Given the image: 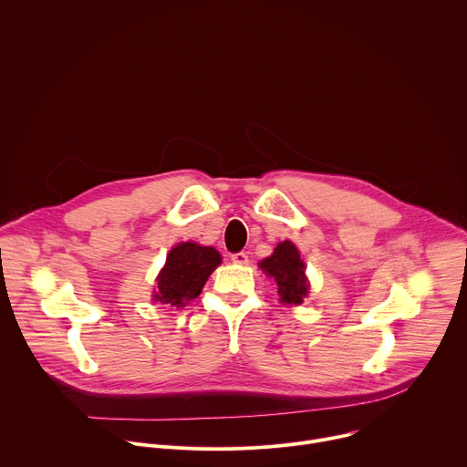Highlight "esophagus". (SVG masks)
I'll return each mask as SVG.
<instances>
[{
	"label": "esophagus",
	"mask_w": 467,
	"mask_h": 467,
	"mask_svg": "<svg viewBox=\"0 0 467 467\" xmlns=\"http://www.w3.org/2000/svg\"><path fill=\"white\" fill-rule=\"evenodd\" d=\"M231 260L236 262V264H245V262H247V253H244V251L233 253V254H231Z\"/></svg>",
	"instance_id": "esophagus-1"
}]
</instances>
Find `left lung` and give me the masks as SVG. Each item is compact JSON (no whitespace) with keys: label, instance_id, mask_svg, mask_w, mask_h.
<instances>
[{"label":"left lung","instance_id":"left-lung-1","mask_svg":"<svg viewBox=\"0 0 467 467\" xmlns=\"http://www.w3.org/2000/svg\"><path fill=\"white\" fill-rule=\"evenodd\" d=\"M260 268L265 275H270L274 286H277L283 303H303V297L308 294V283L305 277V264L292 242H281L272 256L260 262Z\"/></svg>","mask_w":467,"mask_h":467}]
</instances>
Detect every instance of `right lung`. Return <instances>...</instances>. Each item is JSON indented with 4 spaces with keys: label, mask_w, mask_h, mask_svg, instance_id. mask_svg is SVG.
<instances>
[{
    "label": "right lung",
    "mask_w": 467,
    "mask_h": 467,
    "mask_svg": "<svg viewBox=\"0 0 467 467\" xmlns=\"http://www.w3.org/2000/svg\"><path fill=\"white\" fill-rule=\"evenodd\" d=\"M220 262L222 254L214 247H205L193 242L175 245L157 279L155 301L171 306H184L202 294L209 275L218 268Z\"/></svg>",
    "instance_id": "right-lung-1"
}]
</instances>
